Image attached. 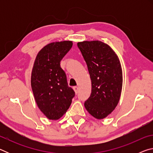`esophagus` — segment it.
Returning a JSON list of instances; mask_svg holds the SVG:
<instances>
[{"instance_id": "esophagus-1", "label": "esophagus", "mask_w": 153, "mask_h": 153, "mask_svg": "<svg viewBox=\"0 0 153 153\" xmlns=\"http://www.w3.org/2000/svg\"><path fill=\"white\" fill-rule=\"evenodd\" d=\"M74 91H75V92H76V94H77V92H78V90H79V88H78V87H77V86H74Z\"/></svg>"}]
</instances>
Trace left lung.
<instances>
[{
  "mask_svg": "<svg viewBox=\"0 0 153 153\" xmlns=\"http://www.w3.org/2000/svg\"><path fill=\"white\" fill-rule=\"evenodd\" d=\"M87 64L92 82L90 97L84 107L98 120L107 117L120 101L122 69L117 55L109 46L98 40L77 42Z\"/></svg>",
  "mask_w": 153,
  "mask_h": 153,
  "instance_id": "1",
  "label": "left lung"
}]
</instances>
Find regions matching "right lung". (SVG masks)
<instances>
[{"mask_svg":"<svg viewBox=\"0 0 153 153\" xmlns=\"http://www.w3.org/2000/svg\"><path fill=\"white\" fill-rule=\"evenodd\" d=\"M72 45V41L48 44L39 51L33 63L31 86L38 108L49 120L61 118L75 96L60 65Z\"/></svg>","mask_w":153,"mask_h":153,"instance_id":"add662e5","label":"right lung"}]
</instances>
